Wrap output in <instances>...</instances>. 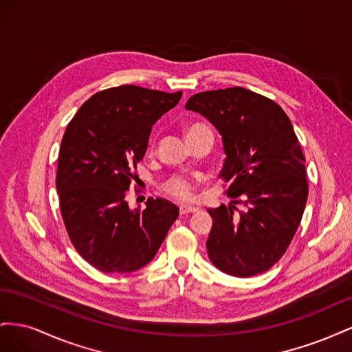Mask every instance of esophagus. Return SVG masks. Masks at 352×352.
Instances as JSON below:
<instances>
[{
  "instance_id": "obj_1",
  "label": "esophagus",
  "mask_w": 352,
  "mask_h": 352,
  "mask_svg": "<svg viewBox=\"0 0 352 352\" xmlns=\"http://www.w3.org/2000/svg\"><path fill=\"white\" fill-rule=\"evenodd\" d=\"M198 208L197 207H186V206H182L179 208V214L180 216H186V214H190V212H197Z\"/></svg>"
}]
</instances>
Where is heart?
<instances>
[{
  "instance_id": "obj_1",
  "label": "heart",
  "mask_w": 352,
  "mask_h": 352,
  "mask_svg": "<svg viewBox=\"0 0 352 352\" xmlns=\"http://www.w3.org/2000/svg\"><path fill=\"white\" fill-rule=\"evenodd\" d=\"M201 127H206L202 124H192L188 129V135L194 133L195 131L201 129ZM195 189L197 182L194 177L186 176V175H173L170 176L167 180H164L162 185L163 192L170 197L172 199H176L179 202H190L195 199Z\"/></svg>"
}]
</instances>
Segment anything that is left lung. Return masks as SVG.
I'll return each instance as SVG.
<instances>
[{
    "label": "left lung",
    "instance_id": "left-lung-1",
    "mask_svg": "<svg viewBox=\"0 0 352 352\" xmlns=\"http://www.w3.org/2000/svg\"><path fill=\"white\" fill-rule=\"evenodd\" d=\"M208 119L223 138L220 172L235 206L208 208L211 263L238 278L267 272L300 226L308 197L305 157L289 117L279 104L241 87L206 91L185 105ZM241 197V200L237 198Z\"/></svg>",
    "mask_w": 352,
    "mask_h": 352
}]
</instances>
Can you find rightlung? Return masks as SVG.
I'll use <instances>...</instances> for the list:
<instances>
[{
    "label": "right lung",
    "instance_id": "add662e5",
    "mask_svg": "<svg viewBox=\"0 0 352 352\" xmlns=\"http://www.w3.org/2000/svg\"><path fill=\"white\" fill-rule=\"evenodd\" d=\"M180 97L182 91L122 85L94 94L67 124L56 177L61 217L73 247L100 272L144 267L179 216L163 198L131 210L126 194L153 124Z\"/></svg>",
    "mask_w": 352,
    "mask_h": 352
}]
</instances>
